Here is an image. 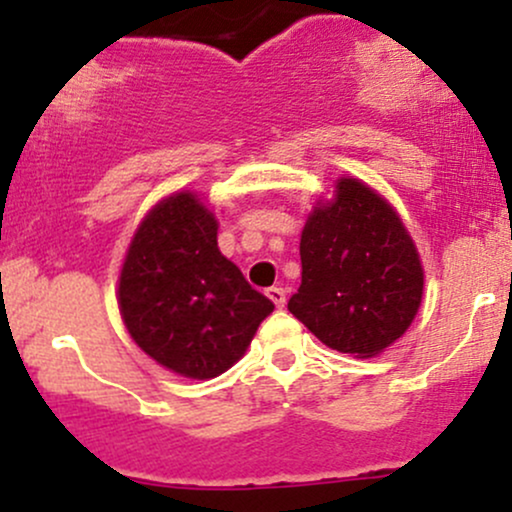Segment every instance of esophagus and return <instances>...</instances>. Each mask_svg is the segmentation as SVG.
Returning a JSON list of instances; mask_svg holds the SVG:
<instances>
[{"label":"esophagus","instance_id":"obj_1","mask_svg":"<svg viewBox=\"0 0 512 512\" xmlns=\"http://www.w3.org/2000/svg\"><path fill=\"white\" fill-rule=\"evenodd\" d=\"M266 295H268V300L275 304V307H283V304H285V290H283V287H268Z\"/></svg>","mask_w":512,"mask_h":512}]
</instances>
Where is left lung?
Instances as JSON below:
<instances>
[{
	"label": "left lung",
	"instance_id": "1",
	"mask_svg": "<svg viewBox=\"0 0 512 512\" xmlns=\"http://www.w3.org/2000/svg\"><path fill=\"white\" fill-rule=\"evenodd\" d=\"M302 285L287 309L321 343L372 358L409 329L423 297V268L404 222L358 179H341L300 241Z\"/></svg>",
	"mask_w": 512,
	"mask_h": 512
}]
</instances>
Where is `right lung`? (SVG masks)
<instances>
[{"instance_id": "add662e5", "label": "right lung", "mask_w": 512, "mask_h": 512, "mask_svg": "<svg viewBox=\"0 0 512 512\" xmlns=\"http://www.w3.org/2000/svg\"><path fill=\"white\" fill-rule=\"evenodd\" d=\"M120 317L152 360L191 380L229 370L273 302L217 249V220L193 193L154 205L118 283Z\"/></svg>"}]
</instances>
